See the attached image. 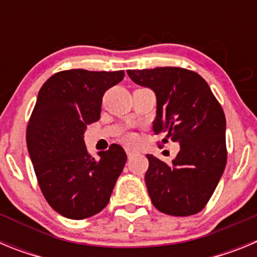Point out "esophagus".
I'll return each instance as SVG.
<instances>
[{
	"mask_svg": "<svg viewBox=\"0 0 257 257\" xmlns=\"http://www.w3.org/2000/svg\"><path fill=\"white\" fill-rule=\"evenodd\" d=\"M126 153H127V157H128V158H133V157L138 156V154H139V152L134 151V149H128V148H127L126 149Z\"/></svg>",
	"mask_w": 257,
	"mask_h": 257,
	"instance_id": "1",
	"label": "esophagus"
}]
</instances>
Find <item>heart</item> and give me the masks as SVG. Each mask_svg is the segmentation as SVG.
<instances>
[{"label": "heart", "instance_id": "heart-1", "mask_svg": "<svg viewBox=\"0 0 257 257\" xmlns=\"http://www.w3.org/2000/svg\"><path fill=\"white\" fill-rule=\"evenodd\" d=\"M127 140H128V142H131V140H133V136H127Z\"/></svg>", "mask_w": 257, "mask_h": 257}]
</instances>
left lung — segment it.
<instances>
[{"label":"left lung","mask_w":257,"mask_h":257,"mask_svg":"<svg viewBox=\"0 0 257 257\" xmlns=\"http://www.w3.org/2000/svg\"><path fill=\"white\" fill-rule=\"evenodd\" d=\"M134 82L157 97L156 135L176 142L171 163L148 154L145 184L154 207L166 215L189 216L203 210L226 165L225 114L198 73L176 67L127 70Z\"/></svg>","instance_id":"left-lung-1"}]
</instances>
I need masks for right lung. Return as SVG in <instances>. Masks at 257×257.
<instances>
[{
	"label": "right lung",
	"mask_w": 257,
	"mask_h": 257,
	"mask_svg": "<svg viewBox=\"0 0 257 257\" xmlns=\"http://www.w3.org/2000/svg\"><path fill=\"white\" fill-rule=\"evenodd\" d=\"M123 77V70H63L38 92L27 147L42 194L61 216L82 220L108 205L127 156L121 145L112 144L95 160L83 135L100 118L104 92Z\"/></svg>",
	"instance_id": "add662e5"
}]
</instances>
